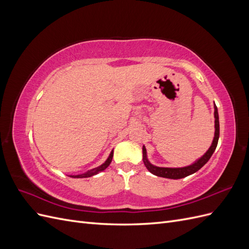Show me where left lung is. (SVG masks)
<instances>
[{
  "mask_svg": "<svg viewBox=\"0 0 249 249\" xmlns=\"http://www.w3.org/2000/svg\"><path fill=\"white\" fill-rule=\"evenodd\" d=\"M214 117H215V134H214L213 142H212V144H211L210 148L206 152V154L202 157H200L199 159H197L191 165H188V166H185V167H178V168L158 167L148 161L147 155H146V148L144 145H143V147H142L143 163H144L147 170L149 172H152L153 175H155L157 177L172 178V179L183 178H186L188 176L192 175V173H194V172L198 171L203 166V165H205L210 160V158L212 157L213 153L216 149L218 139H219V116H218V110H217V107L215 104H214Z\"/></svg>",
  "mask_w": 249,
  "mask_h": 249,
  "instance_id": "left-lung-1",
  "label": "left lung"
}]
</instances>
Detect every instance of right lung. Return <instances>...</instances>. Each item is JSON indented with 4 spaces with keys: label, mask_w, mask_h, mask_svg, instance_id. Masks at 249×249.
<instances>
[{
    "label": "right lung",
    "mask_w": 249,
    "mask_h": 249,
    "mask_svg": "<svg viewBox=\"0 0 249 249\" xmlns=\"http://www.w3.org/2000/svg\"><path fill=\"white\" fill-rule=\"evenodd\" d=\"M112 158H113V149H112V152L110 153V155H109V157H108V159H107L106 161H105L102 165H100L99 167L93 168V169H91V170H88L87 172L83 173V175L71 176V178H89V177L95 176V175H97V173L101 172V171H103V170H105V169H106V168L109 166L110 163H111V161H112Z\"/></svg>",
    "instance_id": "obj_1"
}]
</instances>
